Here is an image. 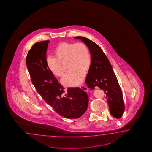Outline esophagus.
Instances as JSON below:
<instances>
[{
  "mask_svg": "<svg viewBox=\"0 0 152 152\" xmlns=\"http://www.w3.org/2000/svg\"><path fill=\"white\" fill-rule=\"evenodd\" d=\"M79 87L81 89H83V91H85V92H88V88L87 87L85 86H84V85H81Z\"/></svg>",
  "mask_w": 152,
  "mask_h": 152,
  "instance_id": "34e87169",
  "label": "esophagus"
}]
</instances>
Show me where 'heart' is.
Segmentation results:
<instances>
[{
  "mask_svg": "<svg viewBox=\"0 0 152 152\" xmlns=\"http://www.w3.org/2000/svg\"><path fill=\"white\" fill-rule=\"evenodd\" d=\"M54 57L48 56L46 66L52 74L61 77L64 75L62 64L66 63L69 71L61 80L66 86H76L81 83L85 74L89 71L92 59L89 50L83 42H61L54 48Z\"/></svg>",
  "mask_w": 152,
  "mask_h": 152,
  "instance_id": "heart-1",
  "label": "heart"
}]
</instances>
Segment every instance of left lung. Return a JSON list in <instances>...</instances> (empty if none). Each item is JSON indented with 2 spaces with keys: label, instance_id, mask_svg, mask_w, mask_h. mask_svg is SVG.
<instances>
[{
  "label": "left lung",
  "instance_id": "left-lung-1",
  "mask_svg": "<svg viewBox=\"0 0 152 152\" xmlns=\"http://www.w3.org/2000/svg\"><path fill=\"white\" fill-rule=\"evenodd\" d=\"M89 48L92 63L85 82L89 88L99 87L106 94L112 116L119 119L125 110L123 95L112 65L101 48L94 42L83 37H75Z\"/></svg>",
  "mask_w": 152,
  "mask_h": 152
}]
</instances>
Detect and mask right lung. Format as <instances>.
Masks as SVG:
<instances>
[{
	"label": "right lung",
	"instance_id": "obj_1",
	"mask_svg": "<svg viewBox=\"0 0 152 152\" xmlns=\"http://www.w3.org/2000/svg\"><path fill=\"white\" fill-rule=\"evenodd\" d=\"M49 40L33 45L26 57V65L32 83L46 103L61 116L77 119L82 116L88 104V96L78 88H64L46 66V51Z\"/></svg>",
	"mask_w": 152,
	"mask_h": 152
}]
</instances>
